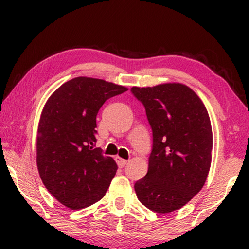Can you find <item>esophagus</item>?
<instances>
[{
	"label": "esophagus",
	"instance_id": "obj_1",
	"mask_svg": "<svg viewBox=\"0 0 249 249\" xmlns=\"http://www.w3.org/2000/svg\"><path fill=\"white\" fill-rule=\"evenodd\" d=\"M115 162H117V164L120 166V168H124V166L127 164L128 161L127 160L120 158V156H115Z\"/></svg>",
	"mask_w": 249,
	"mask_h": 249
}]
</instances>
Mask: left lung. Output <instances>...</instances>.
Here are the masks:
<instances>
[{"instance_id": "8db88e82", "label": "left lung", "mask_w": 249, "mask_h": 249, "mask_svg": "<svg viewBox=\"0 0 249 249\" xmlns=\"http://www.w3.org/2000/svg\"><path fill=\"white\" fill-rule=\"evenodd\" d=\"M153 130L147 175L135 183L139 202L166 214L185 206L205 185L213 134L205 105L180 83L132 87Z\"/></svg>"}]
</instances>
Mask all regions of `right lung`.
<instances>
[{"mask_svg": "<svg viewBox=\"0 0 249 249\" xmlns=\"http://www.w3.org/2000/svg\"><path fill=\"white\" fill-rule=\"evenodd\" d=\"M127 87L90 77L73 78L49 97L40 113L36 163L55 199L71 210L103 198L118 165L96 144V115L104 102Z\"/></svg>", "mask_w": 249, "mask_h": 249, "instance_id": "add662e5", "label": "right lung"}]
</instances>
